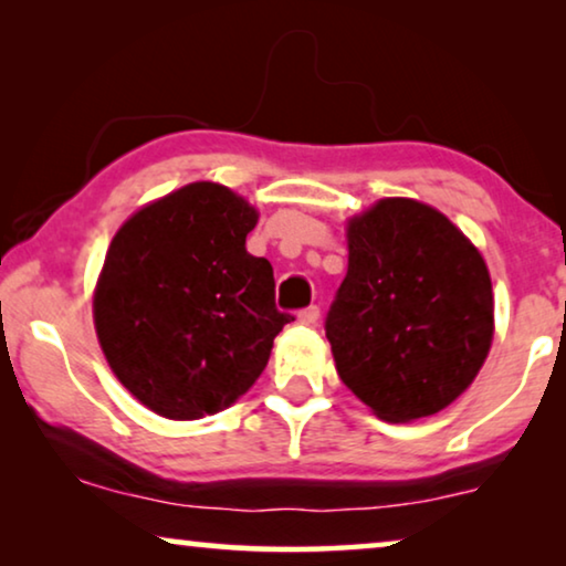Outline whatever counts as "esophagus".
<instances>
[{"label":"esophagus","instance_id":"esophagus-1","mask_svg":"<svg viewBox=\"0 0 566 566\" xmlns=\"http://www.w3.org/2000/svg\"><path fill=\"white\" fill-rule=\"evenodd\" d=\"M298 322H301V324H308V327H314V324L319 322V306H316V304L306 306L304 312L298 314Z\"/></svg>","mask_w":566,"mask_h":566}]
</instances>
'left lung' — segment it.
<instances>
[{
  "label": "left lung",
  "instance_id": "left-lung-1",
  "mask_svg": "<svg viewBox=\"0 0 566 566\" xmlns=\"http://www.w3.org/2000/svg\"><path fill=\"white\" fill-rule=\"evenodd\" d=\"M347 250L324 319L339 378L386 422L440 412L474 381L492 345L482 254L443 213L409 198L355 216Z\"/></svg>",
  "mask_w": 566,
  "mask_h": 566
}]
</instances>
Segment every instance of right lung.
Listing matches in <instances>:
<instances>
[{
    "instance_id": "add662e5",
    "label": "right lung",
    "mask_w": 566,
    "mask_h": 566,
    "mask_svg": "<svg viewBox=\"0 0 566 566\" xmlns=\"http://www.w3.org/2000/svg\"><path fill=\"white\" fill-rule=\"evenodd\" d=\"M258 211L216 182L142 208L107 250L95 329L113 374L169 420H200L242 397L293 316L273 265L247 252Z\"/></svg>"
}]
</instances>
